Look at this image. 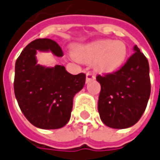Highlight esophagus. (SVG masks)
I'll return each mask as SVG.
<instances>
[{"label": "esophagus", "mask_w": 160, "mask_h": 160, "mask_svg": "<svg viewBox=\"0 0 160 160\" xmlns=\"http://www.w3.org/2000/svg\"><path fill=\"white\" fill-rule=\"evenodd\" d=\"M95 75L92 72H87L86 73V82H90L95 80Z\"/></svg>", "instance_id": "1"}]
</instances>
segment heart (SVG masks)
Masks as SVG:
<instances>
[{
    "instance_id": "obj_1",
    "label": "heart",
    "mask_w": 160,
    "mask_h": 160,
    "mask_svg": "<svg viewBox=\"0 0 160 160\" xmlns=\"http://www.w3.org/2000/svg\"><path fill=\"white\" fill-rule=\"evenodd\" d=\"M74 55L79 62L93 64L98 72L108 74L122 66L127 58L128 48L121 40L101 39L78 46Z\"/></svg>"
}]
</instances>
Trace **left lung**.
<instances>
[{"label":"left lung","mask_w":160,"mask_h":160,"mask_svg":"<svg viewBox=\"0 0 160 160\" xmlns=\"http://www.w3.org/2000/svg\"><path fill=\"white\" fill-rule=\"evenodd\" d=\"M119 70L97 76L101 90L98 110L105 125L127 128L142 117L151 94L150 68L147 58L138 46Z\"/></svg>","instance_id":"1"}]
</instances>
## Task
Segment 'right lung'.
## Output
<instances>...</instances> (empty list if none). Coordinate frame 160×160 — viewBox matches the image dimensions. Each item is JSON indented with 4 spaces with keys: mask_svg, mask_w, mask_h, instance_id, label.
<instances>
[{
    "mask_svg": "<svg viewBox=\"0 0 160 160\" xmlns=\"http://www.w3.org/2000/svg\"><path fill=\"white\" fill-rule=\"evenodd\" d=\"M38 51H51L58 57L63 52L50 38L28 44L15 66L14 92L18 106L28 121L43 129H56L70 119L73 98L85 83V74H69L64 66L46 68L37 64Z\"/></svg>",
    "mask_w": 160,
    "mask_h": 160,
    "instance_id": "add662e5",
    "label": "right lung"
}]
</instances>
